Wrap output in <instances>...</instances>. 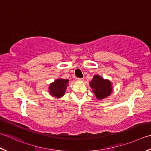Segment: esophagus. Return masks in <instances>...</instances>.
I'll return each mask as SVG.
<instances>
[{
  "label": "esophagus",
  "instance_id": "obj_1",
  "mask_svg": "<svg viewBox=\"0 0 151 151\" xmlns=\"http://www.w3.org/2000/svg\"><path fill=\"white\" fill-rule=\"evenodd\" d=\"M77 81H84V78H77Z\"/></svg>",
  "mask_w": 151,
  "mask_h": 151
}]
</instances>
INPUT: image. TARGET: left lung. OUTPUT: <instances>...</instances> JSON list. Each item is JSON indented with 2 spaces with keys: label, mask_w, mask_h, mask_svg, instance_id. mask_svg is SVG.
<instances>
[{
  "label": "left lung",
  "mask_w": 151,
  "mask_h": 151,
  "mask_svg": "<svg viewBox=\"0 0 151 151\" xmlns=\"http://www.w3.org/2000/svg\"><path fill=\"white\" fill-rule=\"evenodd\" d=\"M90 86L96 98L101 100L111 95L113 91L112 82L108 79H104L101 76L96 75L90 82Z\"/></svg>",
  "instance_id": "8db88e82"
}]
</instances>
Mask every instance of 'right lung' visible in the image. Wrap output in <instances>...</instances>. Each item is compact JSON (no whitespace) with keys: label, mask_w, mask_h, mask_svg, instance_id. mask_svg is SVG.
<instances>
[{"label":"right lung","mask_w":151,"mask_h":151,"mask_svg":"<svg viewBox=\"0 0 151 151\" xmlns=\"http://www.w3.org/2000/svg\"><path fill=\"white\" fill-rule=\"evenodd\" d=\"M69 79L58 78L55 80L49 85L48 91L50 95L57 98L63 97L69 86Z\"/></svg>","instance_id":"right-lung-1"}]
</instances>
